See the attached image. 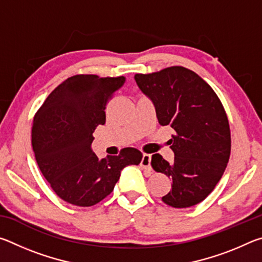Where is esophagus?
<instances>
[{
	"instance_id": "1",
	"label": "esophagus",
	"mask_w": 262,
	"mask_h": 262,
	"mask_svg": "<svg viewBox=\"0 0 262 262\" xmlns=\"http://www.w3.org/2000/svg\"><path fill=\"white\" fill-rule=\"evenodd\" d=\"M150 163H151V156L148 154H144L140 164L141 167L145 168V170H151V165H150Z\"/></svg>"
}]
</instances>
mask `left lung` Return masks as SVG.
Masks as SVG:
<instances>
[{"label":"left lung","mask_w":262,"mask_h":262,"mask_svg":"<svg viewBox=\"0 0 262 262\" xmlns=\"http://www.w3.org/2000/svg\"><path fill=\"white\" fill-rule=\"evenodd\" d=\"M134 78L152 101L159 125L176 132L168 141L173 163L159 154L151 158L154 170L172 181L163 202L173 208L198 205L212 192L229 162L231 137L223 105L209 84L187 68L170 67Z\"/></svg>","instance_id":"obj_1"}]
</instances>
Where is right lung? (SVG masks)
I'll list each match as a JSON object with an SVG mask.
<instances>
[{
  "mask_svg": "<svg viewBox=\"0 0 262 262\" xmlns=\"http://www.w3.org/2000/svg\"><path fill=\"white\" fill-rule=\"evenodd\" d=\"M126 77L75 75L52 91L32 126L35 161L62 200L91 207L112 193L128 165H139L140 150L125 148L118 156L98 158L92 151L94 132L106 121L108 99Z\"/></svg>",
  "mask_w": 262,
  "mask_h": 262,
  "instance_id": "right-lung-1",
  "label": "right lung"
}]
</instances>
